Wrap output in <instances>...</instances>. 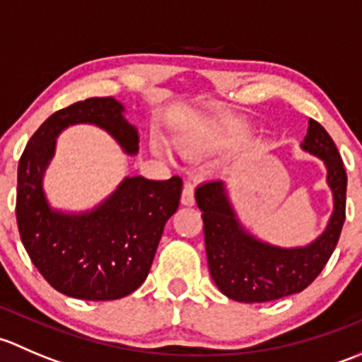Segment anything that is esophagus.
<instances>
[{
    "label": "esophagus",
    "mask_w": 362,
    "mask_h": 362,
    "mask_svg": "<svg viewBox=\"0 0 362 362\" xmlns=\"http://www.w3.org/2000/svg\"><path fill=\"white\" fill-rule=\"evenodd\" d=\"M180 202L182 204H185V206H192V204H194V185H192L191 182H187V184L184 185Z\"/></svg>",
    "instance_id": "obj_1"
}]
</instances>
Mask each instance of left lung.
Masks as SVG:
<instances>
[{
	"label": "left lung",
	"instance_id": "obj_1",
	"mask_svg": "<svg viewBox=\"0 0 362 362\" xmlns=\"http://www.w3.org/2000/svg\"><path fill=\"white\" fill-rule=\"evenodd\" d=\"M324 160L334 210L326 231L299 249H280L250 236L236 221L224 182H204L196 189V203L203 211L204 245L210 275L222 294L242 303H266L301 293L319 276L345 222L346 173L333 138L317 120L310 119L301 144Z\"/></svg>",
	"mask_w": 362,
	"mask_h": 362
}]
</instances>
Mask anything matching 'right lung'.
Wrapping results in <instances>:
<instances>
[{
    "label": "right lung",
    "mask_w": 362,
    "mask_h": 362,
    "mask_svg": "<svg viewBox=\"0 0 362 362\" xmlns=\"http://www.w3.org/2000/svg\"><path fill=\"white\" fill-rule=\"evenodd\" d=\"M113 98H89L57 110L29 138L17 171V226L25 252L43 279L59 293L87 301L119 299L147 279L168 218L177 211L182 178L127 177L89 214L52 210L42 177L56 136L71 124H96L124 152L138 151V133Z\"/></svg>",
    "instance_id": "obj_1"
}]
</instances>
